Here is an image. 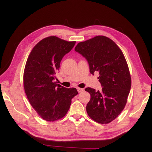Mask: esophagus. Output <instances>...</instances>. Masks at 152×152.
<instances>
[{
  "mask_svg": "<svg viewBox=\"0 0 152 152\" xmlns=\"http://www.w3.org/2000/svg\"><path fill=\"white\" fill-rule=\"evenodd\" d=\"M77 91L78 93H80L82 91H83V88H77Z\"/></svg>",
  "mask_w": 152,
  "mask_h": 152,
  "instance_id": "34e87169",
  "label": "esophagus"
}]
</instances>
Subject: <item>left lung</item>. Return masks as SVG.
<instances>
[{
  "label": "left lung",
  "mask_w": 152,
  "mask_h": 152,
  "mask_svg": "<svg viewBox=\"0 0 152 152\" xmlns=\"http://www.w3.org/2000/svg\"><path fill=\"white\" fill-rule=\"evenodd\" d=\"M75 50L87 60L91 74L99 73L102 86L100 91L85 88L91 95L86 112L95 121L109 123L123 110L131 88V77L124 56L112 39L100 35L79 42Z\"/></svg>",
  "instance_id": "1"
}]
</instances>
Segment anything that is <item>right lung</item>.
Here are the masks:
<instances>
[{
	"instance_id": "add662e5",
	"label": "right lung",
	"mask_w": 152,
	"mask_h": 152,
	"mask_svg": "<svg viewBox=\"0 0 152 152\" xmlns=\"http://www.w3.org/2000/svg\"><path fill=\"white\" fill-rule=\"evenodd\" d=\"M75 43L48 37L37 43L27 59L23 75L25 91L35 111L48 121L66 115L72 99L78 94L75 88H65L55 82L62 58Z\"/></svg>"
}]
</instances>
